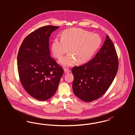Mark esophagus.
Returning <instances> with one entry per match:
<instances>
[{
  "label": "esophagus",
  "mask_w": 135,
  "mask_h": 135,
  "mask_svg": "<svg viewBox=\"0 0 135 135\" xmlns=\"http://www.w3.org/2000/svg\"><path fill=\"white\" fill-rule=\"evenodd\" d=\"M64 72L65 73H68V72H70V70L68 68H64Z\"/></svg>",
  "instance_id": "esophagus-1"
}]
</instances>
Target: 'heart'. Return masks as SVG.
I'll return each mask as SVG.
<instances>
[{
  "label": "heart",
  "instance_id": "1",
  "mask_svg": "<svg viewBox=\"0 0 135 135\" xmlns=\"http://www.w3.org/2000/svg\"><path fill=\"white\" fill-rule=\"evenodd\" d=\"M101 43L99 36L81 28H72L62 32L61 40H54L51 51L54 57L60 59L68 51L70 54L61 58L60 62L71 66L76 61L84 64L89 61Z\"/></svg>",
  "mask_w": 135,
  "mask_h": 135
}]
</instances>
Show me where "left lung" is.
<instances>
[{
    "label": "left lung",
    "mask_w": 135,
    "mask_h": 135,
    "mask_svg": "<svg viewBox=\"0 0 135 135\" xmlns=\"http://www.w3.org/2000/svg\"><path fill=\"white\" fill-rule=\"evenodd\" d=\"M118 69L115 46L108 35L95 57L87 63L72 69L74 94L84 102L102 96L112 83Z\"/></svg>",
    "instance_id": "8db88e82"
}]
</instances>
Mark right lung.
Here are the masks:
<instances>
[{"mask_svg":"<svg viewBox=\"0 0 135 135\" xmlns=\"http://www.w3.org/2000/svg\"><path fill=\"white\" fill-rule=\"evenodd\" d=\"M59 26H44L28 35L20 47L17 57L21 83L33 98L45 101L58 89L64 70L50 56L49 38Z\"/></svg>","mask_w":135,"mask_h":135,"instance_id":"add662e5","label":"right lung"}]
</instances>
